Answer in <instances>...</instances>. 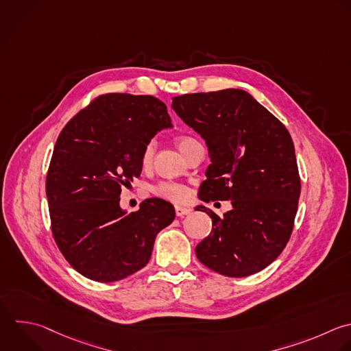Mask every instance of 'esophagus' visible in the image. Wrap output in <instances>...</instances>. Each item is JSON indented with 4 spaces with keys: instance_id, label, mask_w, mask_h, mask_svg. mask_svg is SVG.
<instances>
[{
    "instance_id": "esophagus-1",
    "label": "esophagus",
    "mask_w": 351,
    "mask_h": 351,
    "mask_svg": "<svg viewBox=\"0 0 351 351\" xmlns=\"http://www.w3.org/2000/svg\"><path fill=\"white\" fill-rule=\"evenodd\" d=\"M191 213V208L188 207H181V206H176V215L177 217H184L186 214Z\"/></svg>"
}]
</instances>
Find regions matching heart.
<instances>
[{
	"instance_id": "obj_1",
	"label": "heart",
	"mask_w": 351,
	"mask_h": 351,
	"mask_svg": "<svg viewBox=\"0 0 351 351\" xmlns=\"http://www.w3.org/2000/svg\"><path fill=\"white\" fill-rule=\"evenodd\" d=\"M192 141H195V140L191 138V137H180L177 140V145L181 151L188 144H191ZM154 149H155V145H154L152 141H149L144 147L143 154H141V163L144 166H147L151 162V158L154 155ZM152 193L158 197H162V199H166V200H170V202H174V203H182L189 197V189L185 185L174 182V181H162V182L154 185L152 186Z\"/></svg>"
}]
</instances>
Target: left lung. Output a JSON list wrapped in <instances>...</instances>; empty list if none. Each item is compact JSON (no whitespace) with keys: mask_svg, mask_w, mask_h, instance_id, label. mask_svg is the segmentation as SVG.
I'll use <instances>...</instances> for the list:
<instances>
[{"mask_svg":"<svg viewBox=\"0 0 351 351\" xmlns=\"http://www.w3.org/2000/svg\"><path fill=\"white\" fill-rule=\"evenodd\" d=\"M173 110L204 138L211 165L199 197L230 200L232 210L213 219L196 245L197 259L228 277H245L269 266L293 228L300 178L285 126L241 89L173 97Z\"/></svg>","mask_w":351,"mask_h":351,"instance_id":"1","label":"left lung"}]
</instances>
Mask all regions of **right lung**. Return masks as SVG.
Masks as SVG:
<instances>
[{
    "label": "right lung",
    "instance_id": "1",
    "mask_svg": "<svg viewBox=\"0 0 351 351\" xmlns=\"http://www.w3.org/2000/svg\"><path fill=\"white\" fill-rule=\"evenodd\" d=\"M173 128L154 96L108 93L95 99L62 130L47 176L56 244L82 276L112 282L143 269L156 234L174 221L173 204L147 199L136 213L119 206L122 186L143 170L141 154Z\"/></svg>",
    "mask_w": 351,
    "mask_h": 351
}]
</instances>
